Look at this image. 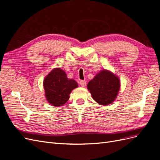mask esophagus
<instances>
[{"label":"esophagus","instance_id":"1","mask_svg":"<svg viewBox=\"0 0 160 160\" xmlns=\"http://www.w3.org/2000/svg\"><path fill=\"white\" fill-rule=\"evenodd\" d=\"M80 85H81V87H85V86H86V84H87V83H86V81H84V80H81V81H80Z\"/></svg>","mask_w":160,"mask_h":160}]
</instances>
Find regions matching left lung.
I'll return each instance as SVG.
<instances>
[{
    "label": "left lung",
    "instance_id": "1",
    "mask_svg": "<svg viewBox=\"0 0 160 160\" xmlns=\"http://www.w3.org/2000/svg\"><path fill=\"white\" fill-rule=\"evenodd\" d=\"M119 88L118 77L107 70L101 71L88 84L92 98L102 105H108L114 101Z\"/></svg>",
    "mask_w": 160,
    "mask_h": 160
}]
</instances>
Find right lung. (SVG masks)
I'll list each match as a JSON object with an SVG mask.
<instances>
[{
	"label": "right lung",
	"instance_id": "add662e5",
	"mask_svg": "<svg viewBox=\"0 0 160 160\" xmlns=\"http://www.w3.org/2000/svg\"><path fill=\"white\" fill-rule=\"evenodd\" d=\"M47 100L53 106H61L69 99L72 90L78 84L73 79L67 78L65 72L60 68L54 69L43 82Z\"/></svg>",
	"mask_w": 160,
	"mask_h": 160
}]
</instances>
